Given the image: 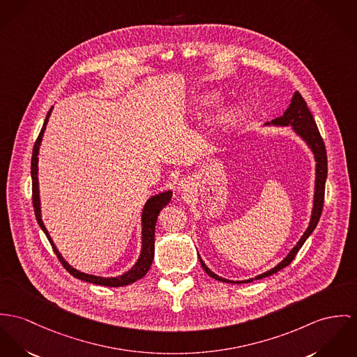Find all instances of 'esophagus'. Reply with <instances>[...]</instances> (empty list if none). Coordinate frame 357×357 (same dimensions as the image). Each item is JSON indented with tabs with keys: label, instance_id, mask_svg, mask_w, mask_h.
<instances>
[{
	"label": "esophagus",
	"instance_id": "obj_1",
	"mask_svg": "<svg viewBox=\"0 0 357 357\" xmlns=\"http://www.w3.org/2000/svg\"><path fill=\"white\" fill-rule=\"evenodd\" d=\"M178 189H179V192H189V190L192 189V181H190L189 178L182 179V181L179 182V188H178Z\"/></svg>",
	"mask_w": 357,
	"mask_h": 357
}]
</instances>
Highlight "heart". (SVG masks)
<instances>
[{
    "mask_svg": "<svg viewBox=\"0 0 357 357\" xmlns=\"http://www.w3.org/2000/svg\"><path fill=\"white\" fill-rule=\"evenodd\" d=\"M221 100H222V98L219 92L211 91V92H205L201 96H198L197 106H199V109H202V110H212L219 106ZM238 121H239V112L236 110L227 111L220 118V123L224 128H232L238 123Z\"/></svg>",
    "mask_w": 357,
    "mask_h": 357,
    "instance_id": "heart-1",
    "label": "heart"
}]
</instances>
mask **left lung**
Here are the masks:
<instances>
[{
  "label": "left lung",
  "mask_w": 357,
  "mask_h": 357,
  "mask_svg": "<svg viewBox=\"0 0 357 357\" xmlns=\"http://www.w3.org/2000/svg\"><path fill=\"white\" fill-rule=\"evenodd\" d=\"M265 125H275V126H292L295 133L298 136L305 141V144L310 146L311 152L314 153V158H315V192H314V206H312V213H311V220H310V224L305 229V232L303 234L301 241L296 243V246L294 247L289 254L278 264L275 265L273 269L262 273V275H258L255 278H248L245 281H231V280H227V278H222L220 275H215L205 264L204 261L201 259V257L198 255L199 258V262H201V266L204 268V271L208 273V275H211L212 278L215 280H219L222 282H236V284H241V282H251L254 280H259V278H264V277H268V275H275L278 271L284 269L285 266H288L294 258L296 257L298 251L301 250V247L304 245V242L307 241V238L312 234V231L315 229L318 221L321 219V215H322V209H324V199H325V183H326V178H328V156H326V148H325V142L319 135V130H318V126L312 118V114L308 110L307 107V103L305 100L303 99L302 95L296 91L291 99V105L289 107L285 110V112L280 116V118H275L272 122H268Z\"/></svg>",
  "instance_id": "left-lung-1"
}]
</instances>
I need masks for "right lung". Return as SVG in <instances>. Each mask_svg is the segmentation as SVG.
<instances>
[{"label":"right lung","instance_id":"right-lung-1","mask_svg":"<svg viewBox=\"0 0 357 357\" xmlns=\"http://www.w3.org/2000/svg\"><path fill=\"white\" fill-rule=\"evenodd\" d=\"M53 107L49 110L47 115H46V119H45V123L42 126V130L39 133V136L35 141V145H33V151H32V159H31V176H32V204H33V211H35V216L38 220V224L40 225V228L43 229V232L46 234L50 245L54 250L55 255L58 257V259L61 261L62 266L79 280L82 281H86V282H91V284H98V285H106V287H123V285H129L135 281H137L139 278H142L144 275L148 273L151 265H152V261H153V255H155V227H156V221H158V216L160 213V211L165 208V205L169 202L171 197H172V192L168 190V192H160V194H156V195H152L146 204L144 205V209H142V216H141V229H142V236H141V254L138 257L137 262L135 264V266L128 271L126 273H123L122 275H118V277H99V275H86V273H82L80 271L72 268L63 258L62 255L59 254V251L56 250L54 242L52 241L43 221H42V215H40V198H39V183H38V153H39V146H40V142H42V137H43V133L46 130V125L49 122V116L52 114Z\"/></svg>","mask_w":357,"mask_h":357}]
</instances>
